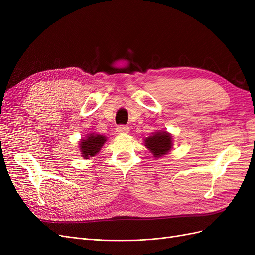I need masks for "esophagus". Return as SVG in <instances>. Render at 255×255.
Returning a JSON list of instances; mask_svg holds the SVG:
<instances>
[{"label":"esophagus","instance_id":"obj_1","mask_svg":"<svg viewBox=\"0 0 255 255\" xmlns=\"http://www.w3.org/2000/svg\"><path fill=\"white\" fill-rule=\"evenodd\" d=\"M116 130H117L118 134H128L129 128L127 126H118L117 128H116Z\"/></svg>","mask_w":255,"mask_h":255}]
</instances>
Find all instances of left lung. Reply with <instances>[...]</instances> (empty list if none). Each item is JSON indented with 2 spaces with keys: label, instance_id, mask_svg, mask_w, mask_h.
I'll return each instance as SVG.
<instances>
[{
  "label": "left lung",
  "instance_id": "8db88e82",
  "mask_svg": "<svg viewBox=\"0 0 255 255\" xmlns=\"http://www.w3.org/2000/svg\"><path fill=\"white\" fill-rule=\"evenodd\" d=\"M144 145L155 158L166 155L171 151L173 145V136L165 129L157 130L144 139Z\"/></svg>",
  "mask_w": 255,
  "mask_h": 255
}]
</instances>
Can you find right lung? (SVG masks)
<instances>
[{"instance_id": "1", "label": "right lung", "mask_w": 255, "mask_h": 255, "mask_svg": "<svg viewBox=\"0 0 255 255\" xmlns=\"http://www.w3.org/2000/svg\"><path fill=\"white\" fill-rule=\"evenodd\" d=\"M107 141V137L90 133L85 138L79 141V148L81 151V155L84 159H89L91 157L96 156L97 154L101 151V148L104 143Z\"/></svg>"}]
</instances>
